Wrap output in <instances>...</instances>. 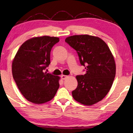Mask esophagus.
Segmentation results:
<instances>
[{
    "label": "esophagus",
    "mask_w": 133,
    "mask_h": 133,
    "mask_svg": "<svg viewBox=\"0 0 133 133\" xmlns=\"http://www.w3.org/2000/svg\"><path fill=\"white\" fill-rule=\"evenodd\" d=\"M67 77H68V76H65V75H62L61 76V78L62 79H65L66 78H67Z\"/></svg>",
    "instance_id": "34e87169"
}]
</instances>
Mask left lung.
<instances>
[{
	"instance_id": "left-lung-1",
	"label": "left lung",
	"mask_w": 133,
	"mask_h": 133,
	"mask_svg": "<svg viewBox=\"0 0 133 133\" xmlns=\"http://www.w3.org/2000/svg\"><path fill=\"white\" fill-rule=\"evenodd\" d=\"M65 42L76 50L80 64L85 67V74L76 76L78 85L72 91L73 97L83 105L95 104L112 85L116 75L114 57L107 43L98 37L73 35Z\"/></svg>"
}]
</instances>
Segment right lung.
<instances>
[{"instance_id":"obj_1","label":"right lung","mask_w":133,"mask_h":133,"mask_svg":"<svg viewBox=\"0 0 133 133\" xmlns=\"http://www.w3.org/2000/svg\"><path fill=\"white\" fill-rule=\"evenodd\" d=\"M59 38L43 36L31 38L19 48L12 63V74L19 90L26 100L37 104L54 98L60 77L43 73L50 63L52 47Z\"/></svg>"}]
</instances>
